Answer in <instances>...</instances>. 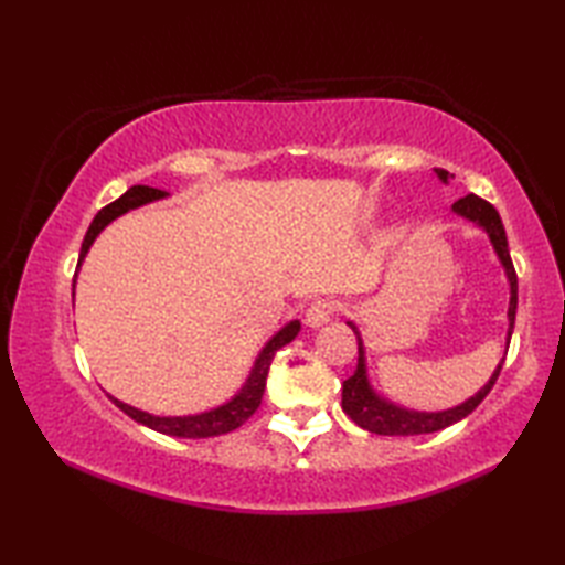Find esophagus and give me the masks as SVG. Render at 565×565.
Here are the masks:
<instances>
[{"mask_svg":"<svg viewBox=\"0 0 565 565\" xmlns=\"http://www.w3.org/2000/svg\"><path fill=\"white\" fill-rule=\"evenodd\" d=\"M338 308H340V303L332 301V298H320V301H316L308 308L306 326H310V328L326 326V322H330L334 318V313H338Z\"/></svg>","mask_w":565,"mask_h":565,"instance_id":"esophagus-1","label":"esophagus"}]
</instances>
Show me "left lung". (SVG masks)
<instances>
[{"instance_id":"obj_1","label":"left lung","mask_w":565,"mask_h":565,"mask_svg":"<svg viewBox=\"0 0 565 565\" xmlns=\"http://www.w3.org/2000/svg\"><path fill=\"white\" fill-rule=\"evenodd\" d=\"M441 182H447V170H435ZM454 213L463 215V218L473 221L483 227L488 233L490 243H493L498 257L505 267V274L510 279V330H508V347H510V338L514 330V313H518V271H514V264L510 257L508 249V235H505V225L500 221V213L495 211L493 203H488L486 199L468 194L463 199H459L454 203ZM350 328L356 334V344H359V359H356V371L354 374L342 383V411L350 415L359 427H364L374 435H383V437H413V435H429V431H439L444 427H449L454 423H459L466 415H471L478 405L483 403L486 395L490 393V388L495 386V381L500 376V369L505 364V359L498 364L495 374L490 376V381L486 386L478 391L473 398H468L466 403L451 407V411H441V413H415V411H405V407H398L388 403L386 398H381L369 386L366 379V359H364V344L362 338H359V330L354 322H350Z\"/></svg>"}]
</instances>
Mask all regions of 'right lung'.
I'll list each match as a JSON object with an SVG mask.
<instances>
[{
    "instance_id": "right-lung-1",
    "label": "right lung",
    "mask_w": 565,
    "mask_h": 565,
    "mask_svg": "<svg viewBox=\"0 0 565 565\" xmlns=\"http://www.w3.org/2000/svg\"><path fill=\"white\" fill-rule=\"evenodd\" d=\"M164 191L160 189H152V186H130L121 199H116L109 206H104L97 215H94V221L89 225L87 235H84V243L79 249V262L77 267L82 264L84 255H87V249L92 247L94 239L104 231L106 225H109L118 215H124L130 209H138L142 203H150L154 199H162ZM72 291H75V281H72ZM75 296V294H72ZM298 330H301V322L291 320L289 326L281 328L279 332L274 334V338L264 347L262 354L257 356L255 369H252V374L247 379V383L243 386L233 401H227L221 407H213L209 413H201V415H186V417H158V415H150V413H142L138 407H130L121 401L111 398L121 411L134 417L136 423L146 425L154 431H162V435H170V437H189V439H203V437H218L225 435V431H233L237 429L243 423L257 413V407L262 405V395H264V386H267V374H269V366H271V359L274 354L281 350L284 344H289Z\"/></svg>"
}]
</instances>
